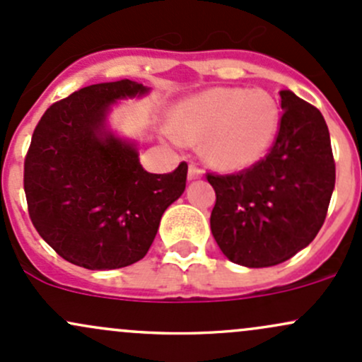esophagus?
I'll list each match as a JSON object with an SVG mask.
<instances>
[{
	"label": "esophagus",
	"instance_id": "esophagus-1",
	"mask_svg": "<svg viewBox=\"0 0 362 362\" xmlns=\"http://www.w3.org/2000/svg\"><path fill=\"white\" fill-rule=\"evenodd\" d=\"M202 174H204V169L202 167H198L197 164H189L188 167V180H198V177H202Z\"/></svg>",
	"mask_w": 362,
	"mask_h": 362
}]
</instances>
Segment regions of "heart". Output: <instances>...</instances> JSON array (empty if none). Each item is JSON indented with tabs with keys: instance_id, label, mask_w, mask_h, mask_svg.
<instances>
[{
	"instance_id": "b5f03b06",
	"label": "heart",
	"mask_w": 362,
	"mask_h": 362,
	"mask_svg": "<svg viewBox=\"0 0 362 362\" xmlns=\"http://www.w3.org/2000/svg\"><path fill=\"white\" fill-rule=\"evenodd\" d=\"M181 138L205 139V157L219 169L254 165L273 145L279 108L264 89L212 88L188 98L176 112ZM177 136V139H180Z\"/></svg>"
}]
</instances>
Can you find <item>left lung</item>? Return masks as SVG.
<instances>
[{
    "instance_id": "obj_1",
    "label": "left lung",
    "mask_w": 362,
    "mask_h": 362,
    "mask_svg": "<svg viewBox=\"0 0 362 362\" xmlns=\"http://www.w3.org/2000/svg\"><path fill=\"white\" fill-rule=\"evenodd\" d=\"M269 153L236 174L207 173L216 192L211 229L223 254L247 267L293 257L316 238L335 188V160L321 112L285 89Z\"/></svg>"
}]
</instances>
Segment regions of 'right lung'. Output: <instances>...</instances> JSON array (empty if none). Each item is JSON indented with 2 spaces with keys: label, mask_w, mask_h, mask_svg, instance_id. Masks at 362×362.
<instances>
[{
  "label": "right lung",
  "mask_w": 362,
  "mask_h": 362,
  "mask_svg": "<svg viewBox=\"0 0 362 362\" xmlns=\"http://www.w3.org/2000/svg\"><path fill=\"white\" fill-rule=\"evenodd\" d=\"M148 93L129 79L91 84L45 112L24 162L30 221L60 257L91 271L146 255L162 214L186 188L188 164L151 174L138 150L105 129L110 105Z\"/></svg>",
  "instance_id": "1"
}]
</instances>
